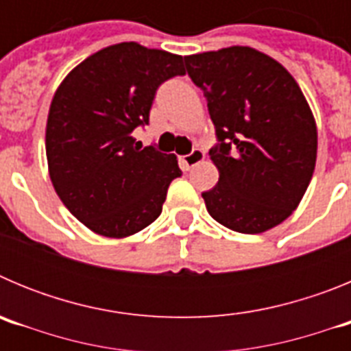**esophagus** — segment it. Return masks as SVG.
Returning a JSON list of instances; mask_svg holds the SVG:
<instances>
[{
    "instance_id": "1",
    "label": "esophagus",
    "mask_w": 351,
    "mask_h": 351,
    "mask_svg": "<svg viewBox=\"0 0 351 351\" xmlns=\"http://www.w3.org/2000/svg\"><path fill=\"white\" fill-rule=\"evenodd\" d=\"M204 158H206V154H204L200 149H193L190 154L181 156V163L186 170H190V169H193L195 165H198V163H202Z\"/></svg>"
}]
</instances>
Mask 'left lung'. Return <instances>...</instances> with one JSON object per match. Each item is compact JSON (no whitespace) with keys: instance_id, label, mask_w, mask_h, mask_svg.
<instances>
[{"instance_id":"obj_1","label":"left lung","mask_w":351,"mask_h":351,"mask_svg":"<svg viewBox=\"0 0 351 351\" xmlns=\"http://www.w3.org/2000/svg\"><path fill=\"white\" fill-rule=\"evenodd\" d=\"M221 144L210 149L218 184L207 213L241 234H262L299 207L315 172L318 132L290 71L251 47L186 56Z\"/></svg>"}]
</instances>
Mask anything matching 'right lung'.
<instances>
[{"instance_id":"1","label":"right lung","mask_w":351,"mask_h":351,"mask_svg":"<svg viewBox=\"0 0 351 351\" xmlns=\"http://www.w3.org/2000/svg\"><path fill=\"white\" fill-rule=\"evenodd\" d=\"M184 73L182 56L123 42L86 58L56 89L45 128L49 176L95 234L130 237L161 214L181 176L178 156L133 145L132 133L149 123L158 86Z\"/></svg>"}]
</instances>
